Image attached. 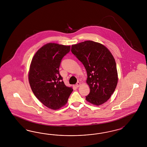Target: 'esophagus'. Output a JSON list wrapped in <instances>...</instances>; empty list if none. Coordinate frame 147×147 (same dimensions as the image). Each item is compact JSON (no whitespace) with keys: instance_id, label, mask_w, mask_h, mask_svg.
I'll return each instance as SVG.
<instances>
[{"instance_id":"34e87169","label":"esophagus","mask_w":147,"mask_h":147,"mask_svg":"<svg viewBox=\"0 0 147 147\" xmlns=\"http://www.w3.org/2000/svg\"><path fill=\"white\" fill-rule=\"evenodd\" d=\"M80 85H81V83L79 82H78L76 83V87H79L80 86Z\"/></svg>"}]
</instances>
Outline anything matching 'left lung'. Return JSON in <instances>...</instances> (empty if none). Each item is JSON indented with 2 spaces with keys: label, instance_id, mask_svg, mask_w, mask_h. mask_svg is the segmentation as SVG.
<instances>
[{
  "label": "left lung",
  "instance_id": "8db88e82",
  "mask_svg": "<svg viewBox=\"0 0 147 147\" xmlns=\"http://www.w3.org/2000/svg\"><path fill=\"white\" fill-rule=\"evenodd\" d=\"M71 51L87 71L90 93L86 100L93 105H102L114 92L118 82L113 55L105 46L91 40L72 45Z\"/></svg>",
  "mask_w": 147,
  "mask_h": 147
}]
</instances>
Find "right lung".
Segmentation results:
<instances>
[{
	"label": "right lung",
	"instance_id": "add662e5",
	"mask_svg": "<svg viewBox=\"0 0 147 147\" xmlns=\"http://www.w3.org/2000/svg\"><path fill=\"white\" fill-rule=\"evenodd\" d=\"M70 46L48 43L38 49L32 58L28 81L33 93L41 102L51 109L64 106L73 89L62 81L59 68Z\"/></svg>",
	"mask_w": 147,
	"mask_h": 147
}]
</instances>
